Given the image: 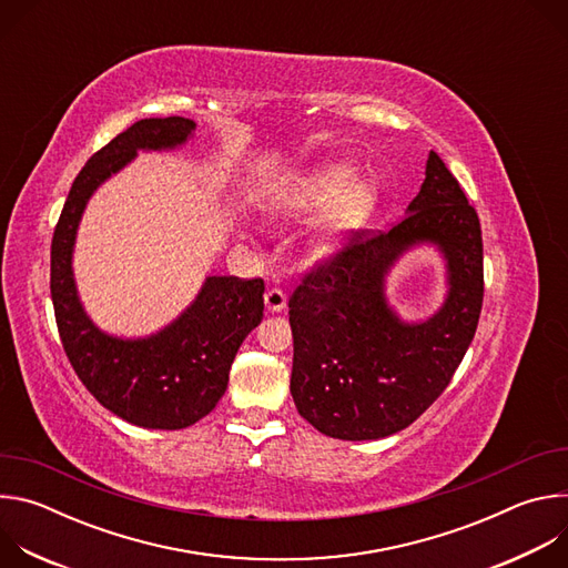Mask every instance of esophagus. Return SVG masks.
Returning a JSON list of instances; mask_svg holds the SVG:
<instances>
[{"mask_svg":"<svg viewBox=\"0 0 568 568\" xmlns=\"http://www.w3.org/2000/svg\"><path fill=\"white\" fill-rule=\"evenodd\" d=\"M285 305H287V298H285V294H283L281 290L272 287V290H267V292H265V307H267L272 314L283 312V310H285Z\"/></svg>","mask_w":568,"mask_h":568,"instance_id":"34e87169","label":"esophagus"}]
</instances>
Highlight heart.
Returning <instances> with one entry per match:
<instances>
[{
  "mask_svg": "<svg viewBox=\"0 0 568 568\" xmlns=\"http://www.w3.org/2000/svg\"><path fill=\"white\" fill-rule=\"evenodd\" d=\"M382 195L373 182L346 161H321L281 180L265 197L263 211L274 226L312 224L303 261L307 267H326L339 261L355 237L371 224Z\"/></svg>",
  "mask_w": 568,
  "mask_h": 568,
  "instance_id": "b5f03b06",
  "label": "heart"
}]
</instances>
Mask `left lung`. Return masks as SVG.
<instances>
[{
    "label": "left lung",
    "mask_w": 568,
    "mask_h": 568,
    "mask_svg": "<svg viewBox=\"0 0 568 568\" xmlns=\"http://www.w3.org/2000/svg\"><path fill=\"white\" fill-rule=\"evenodd\" d=\"M434 246L446 296L425 320H404L385 283L409 251ZM483 305V240L476 211L432 150L420 193L388 231L307 274L290 298L298 414L339 440H379L418 420L463 362Z\"/></svg>",
    "instance_id": "left-lung-1"
}]
</instances>
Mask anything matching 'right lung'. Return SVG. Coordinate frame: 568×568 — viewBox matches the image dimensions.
<instances>
[{
    "label": "right lung",
    "mask_w": 568,
    "mask_h": 568,
    "mask_svg": "<svg viewBox=\"0 0 568 568\" xmlns=\"http://www.w3.org/2000/svg\"><path fill=\"white\" fill-rule=\"evenodd\" d=\"M184 116L141 119L78 173L51 242V301L64 353L108 412L143 429H186L215 409L237 348L263 321L265 285L206 276L195 298L164 328L143 337L99 328L73 276L78 226L92 195L139 152H173L195 139Z\"/></svg>",
    "instance_id": "right-lung-1"
}]
</instances>
